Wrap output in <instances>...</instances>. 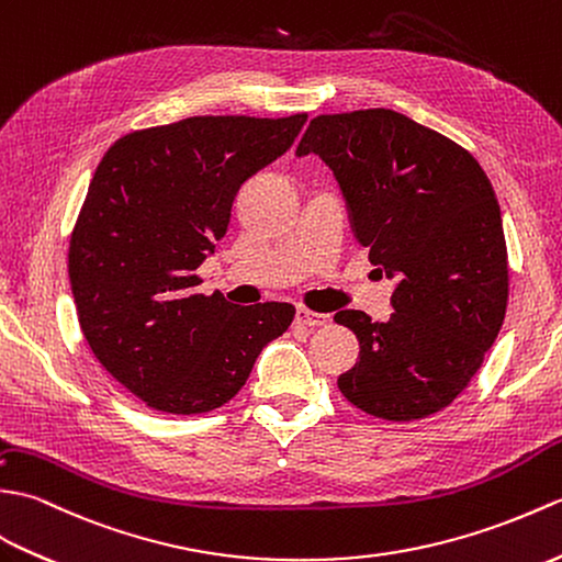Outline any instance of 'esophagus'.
<instances>
[{
  "label": "esophagus",
  "mask_w": 562,
  "mask_h": 562,
  "mask_svg": "<svg viewBox=\"0 0 562 562\" xmlns=\"http://www.w3.org/2000/svg\"><path fill=\"white\" fill-rule=\"evenodd\" d=\"M295 322H297V324H303V327L317 329V327H324V324H329V315L315 313V310H307V307H297Z\"/></svg>",
  "instance_id": "1"
}]
</instances>
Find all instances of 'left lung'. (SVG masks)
<instances>
[{
    "mask_svg": "<svg viewBox=\"0 0 562 562\" xmlns=\"http://www.w3.org/2000/svg\"><path fill=\"white\" fill-rule=\"evenodd\" d=\"M305 154L334 170L370 265L398 279L390 322L360 310L334 317L360 341L341 394L384 420L438 414L505 322L507 245L488 176L464 146L386 108L313 117L297 144Z\"/></svg>",
    "mask_w": 562,
    "mask_h": 562,
    "instance_id": "left-lung-1",
    "label": "left lung"
}]
</instances>
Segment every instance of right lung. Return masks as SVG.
Listing matches in <instances>:
<instances>
[{"mask_svg":"<svg viewBox=\"0 0 562 562\" xmlns=\"http://www.w3.org/2000/svg\"><path fill=\"white\" fill-rule=\"evenodd\" d=\"M307 115H196L134 130L98 164L69 240V283L93 356L164 414L221 408L261 348L291 327L289 303L196 293V269L228 231L233 199L285 154Z\"/></svg>","mask_w":562,"mask_h":562,"instance_id":"add662e5","label":"right lung"}]
</instances>
